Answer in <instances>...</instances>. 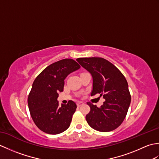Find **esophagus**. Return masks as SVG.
<instances>
[{
  "instance_id": "obj_1",
  "label": "esophagus",
  "mask_w": 159,
  "mask_h": 159,
  "mask_svg": "<svg viewBox=\"0 0 159 159\" xmlns=\"http://www.w3.org/2000/svg\"><path fill=\"white\" fill-rule=\"evenodd\" d=\"M83 104H84L83 102H81V101H80V102H77V106L78 107H80L81 105H83Z\"/></svg>"
}]
</instances>
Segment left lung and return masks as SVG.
I'll return each mask as SVG.
<instances>
[{"instance_id":"obj_1","label":"left lung","mask_w":159,"mask_h":159,"mask_svg":"<svg viewBox=\"0 0 159 159\" xmlns=\"http://www.w3.org/2000/svg\"><path fill=\"white\" fill-rule=\"evenodd\" d=\"M76 61L91 74V96L99 93L105 99L100 107L87 102L90 112L86 120L94 130L109 132L120 126L126 117L131 96L124 76L113 64L101 57L79 58Z\"/></svg>"}]
</instances>
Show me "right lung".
<instances>
[{"mask_svg": "<svg viewBox=\"0 0 159 159\" xmlns=\"http://www.w3.org/2000/svg\"><path fill=\"white\" fill-rule=\"evenodd\" d=\"M80 67L74 60L65 59L46 67L36 77L28 97V105L33 121L42 131L57 134L69 128L76 104L70 100L59 107L57 98L63 91L66 78Z\"/></svg>", "mask_w": 159, "mask_h": 159, "instance_id": "right-lung-1", "label": "right lung"}]
</instances>
